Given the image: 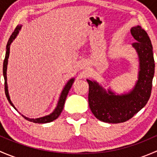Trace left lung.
I'll use <instances>...</instances> for the list:
<instances>
[{
  "label": "left lung",
  "instance_id": "8db88e82",
  "mask_svg": "<svg viewBox=\"0 0 157 157\" xmlns=\"http://www.w3.org/2000/svg\"><path fill=\"white\" fill-rule=\"evenodd\" d=\"M131 33L135 39L132 45L140 59V71L136 86L128 94L115 96L108 93L97 83L87 80L89 105L97 119L107 123L128 121L146 105L150 97L154 76L155 63L150 37L141 26L132 27Z\"/></svg>",
  "mask_w": 157,
  "mask_h": 157
}]
</instances>
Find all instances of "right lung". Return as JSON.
Listing matches in <instances>:
<instances>
[{
    "label": "right lung",
    "instance_id": "1",
    "mask_svg": "<svg viewBox=\"0 0 157 157\" xmlns=\"http://www.w3.org/2000/svg\"><path fill=\"white\" fill-rule=\"evenodd\" d=\"M20 28H21V26H17V27H16L15 30L13 32V33H12V35L10 36V39H9L8 42H7V47H6L7 51H6L5 58H4V64H3V74H4V90H5V95H6V96H7V100L9 101V102H10V105H12V106L15 109H16V108L14 107L13 104L10 101V96H9V93H8V90H7V62H8L9 54H10V45L11 42H13V39L16 38L17 35L18 34L19 30L20 29ZM74 79H71V80L67 82V83L66 84V86H64V90H63L62 93H61V96H60V99H59V101H58V105H57L56 109H55V111H54L52 114H50V115H46V116H45V117H42V118H36V119H34V118H26V117L23 116V115H22V116L24 117V118H26V119L28 120V121H32V122H33V123H39V124H44V123L51 122V121H54V120H55L56 118H58V116L61 115V112H62L63 108H64V102H65V100H66V98H67V94H68L70 89H71L73 83H74Z\"/></svg>",
    "mask_w": 157,
    "mask_h": 157
}]
</instances>
